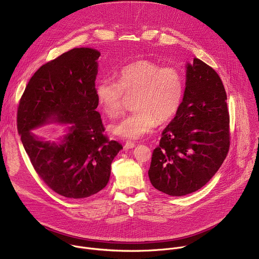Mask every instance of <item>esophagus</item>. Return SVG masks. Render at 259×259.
Instances as JSON below:
<instances>
[{"label":"esophagus","mask_w":259,"mask_h":259,"mask_svg":"<svg viewBox=\"0 0 259 259\" xmlns=\"http://www.w3.org/2000/svg\"><path fill=\"white\" fill-rule=\"evenodd\" d=\"M135 146V143L132 142V141H126L125 145H124V149L125 150H129V149H133V147Z\"/></svg>","instance_id":"34e87169"}]
</instances>
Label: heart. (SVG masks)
I'll list each match as a JSON object with an SVG mask.
<instances>
[{
    "mask_svg": "<svg viewBox=\"0 0 259 259\" xmlns=\"http://www.w3.org/2000/svg\"><path fill=\"white\" fill-rule=\"evenodd\" d=\"M184 90V77L178 67H162L150 60H137L120 70L118 81L101 79L95 92L99 106L109 119L118 118L126 97L133 96L135 110L110 126V131L122 138L137 139L177 114Z\"/></svg>",
    "mask_w": 259,
    "mask_h": 259,
    "instance_id": "1",
    "label": "heart"
}]
</instances>
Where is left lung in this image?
<instances>
[{
    "label": "left lung",
    "instance_id": "left-lung-1",
    "mask_svg": "<svg viewBox=\"0 0 259 259\" xmlns=\"http://www.w3.org/2000/svg\"><path fill=\"white\" fill-rule=\"evenodd\" d=\"M227 93L218 73L194 58L187 64L180 108L153 152L150 180L160 192L180 197L197 192L218 171L230 150Z\"/></svg>",
    "mask_w": 259,
    "mask_h": 259
}]
</instances>
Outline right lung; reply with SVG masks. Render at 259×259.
<instances>
[{
  "label": "right lung",
  "mask_w": 259,
  "mask_h": 259,
  "mask_svg": "<svg viewBox=\"0 0 259 259\" xmlns=\"http://www.w3.org/2000/svg\"><path fill=\"white\" fill-rule=\"evenodd\" d=\"M100 53L71 49L45 63L20 98L17 130L35 172L60 196L83 199L107 184L110 165L123 149L103 134L95 79ZM50 121L72 126L59 144L41 141L30 130Z\"/></svg>",
  "instance_id": "right-lung-1"
}]
</instances>
